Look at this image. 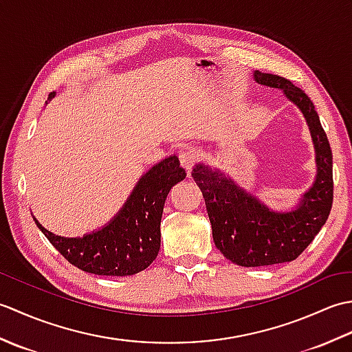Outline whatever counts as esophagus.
Listing matches in <instances>:
<instances>
[{"mask_svg": "<svg viewBox=\"0 0 352 352\" xmlns=\"http://www.w3.org/2000/svg\"><path fill=\"white\" fill-rule=\"evenodd\" d=\"M197 157H198L197 149L192 146H184L180 149V153H178V159H180L182 166L188 170V174H190V169L193 166V163H195Z\"/></svg>", "mask_w": 352, "mask_h": 352, "instance_id": "esophagus-1", "label": "esophagus"}]
</instances>
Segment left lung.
I'll return each instance as SVG.
<instances>
[{
  "instance_id": "1",
  "label": "left lung",
  "mask_w": 352,
  "mask_h": 352,
  "mask_svg": "<svg viewBox=\"0 0 352 352\" xmlns=\"http://www.w3.org/2000/svg\"><path fill=\"white\" fill-rule=\"evenodd\" d=\"M258 85L281 89L302 111L316 151V180L295 210L274 212L219 170L198 163L192 177L203 192L213 241L223 257L245 267L295 260L313 242L333 206V154L318 111L304 91L274 74L256 71Z\"/></svg>"
}]
</instances>
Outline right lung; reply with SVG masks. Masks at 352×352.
Instances as JSON below:
<instances>
[{"mask_svg":"<svg viewBox=\"0 0 352 352\" xmlns=\"http://www.w3.org/2000/svg\"><path fill=\"white\" fill-rule=\"evenodd\" d=\"M54 92L50 94V100ZM177 155L159 162L138 182L130 198L106 227L83 237L52 234L34 222L71 265L89 274L125 276L144 271L160 250L163 206L172 186L184 180Z\"/></svg>","mask_w":352,"mask_h":352,"instance_id":"obj_1","label":"right lung"}]
</instances>
